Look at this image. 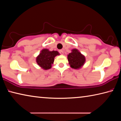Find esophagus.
Returning a JSON list of instances; mask_svg holds the SVG:
<instances>
[{
  "label": "esophagus",
  "mask_w": 121,
  "mask_h": 121,
  "mask_svg": "<svg viewBox=\"0 0 121 121\" xmlns=\"http://www.w3.org/2000/svg\"><path fill=\"white\" fill-rule=\"evenodd\" d=\"M59 53H60L61 54L63 55V53H64V52H63V51L62 50H59Z\"/></svg>",
  "instance_id": "esophagus-1"
}]
</instances>
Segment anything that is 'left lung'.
I'll list each match as a JSON object with an SVG mask.
<instances>
[{"instance_id": "left-lung-1", "label": "left lung", "mask_w": 121, "mask_h": 121, "mask_svg": "<svg viewBox=\"0 0 121 121\" xmlns=\"http://www.w3.org/2000/svg\"><path fill=\"white\" fill-rule=\"evenodd\" d=\"M68 60L71 68L78 69L85 63V58L77 49H73L68 55Z\"/></svg>"}]
</instances>
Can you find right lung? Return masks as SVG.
I'll return each mask as SVG.
<instances>
[{"label":"right lung","instance_id":"add662e5","mask_svg":"<svg viewBox=\"0 0 121 121\" xmlns=\"http://www.w3.org/2000/svg\"><path fill=\"white\" fill-rule=\"evenodd\" d=\"M58 55H59L58 51H49L48 49H43L37 57V63L45 70L49 69L54 62L55 56Z\"/></svg>","mask_w":121,"mask_h":121}]
</instances>
